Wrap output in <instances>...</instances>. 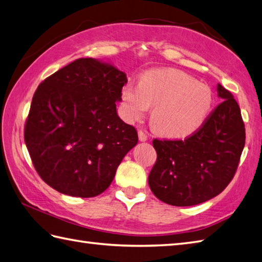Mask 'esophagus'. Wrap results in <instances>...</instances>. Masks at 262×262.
<instances>
[{
	"instance_id": "34e87169",
	"label": "esophagus",
	"mask_w": 262,
	"mask_h": 262,
	"mask_svg": "<svg viewBox=\"0 0 262 262\" xmlns=\"http://www.w3.org/2000/svg\"><path fill=\"white\" fill-rule=\"evenodd\" d=\"M138 136H139V140H140V141H147L148 140L147 133H145L142 130L138 131Z\"/></svg>"
}]
</instances>
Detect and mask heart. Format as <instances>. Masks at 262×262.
Here are the masks:
<instances>
[{"instance_id":"heart-1","label":"heart","mask_w":262,"mask_h":262,"mask_svg":"<svg viewBox=\"0 0 262 262\" xmlns=\"http://www.w3.org/2000/svg\"><path fill=\"white\" fill-rule=\"evenodd\" d=\"M122 114L127 122L146 115L150 106L155 129L170 138H185L206 123L213 94L204 83L175 69H151L139 83H126L121 93Z\"/></svg>"}]
</instances>
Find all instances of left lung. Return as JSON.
Instances as JSON below:
<instances>
[{
  "instance_id": "obj_1",
  "label": "left lung",
  "mask_w": 262,
  "mask_h": 262,
  "mask_svg": "<svg viewBox=\"0 0 262 262\" xmlns=\"http://www.w3.org/2000/svg\"><path fill=\"white\" fill-rule=\"evenodd\" d=\"M223 99L200 129L183 139H154L156 163L150 190L165 204L199 205L224 191L233 180L245 143L241 110L232 93L217 86Z\"/></svg>"
}]
</instances>
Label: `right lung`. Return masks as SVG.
<instances>
[{"label":"right lung","mask_w":262,"mask_h":262,"mask_svg":"<svg viewBox=\"0 0 262 262\" xmlns=\"http://www.w3.org/2000/svg\"><path fill=\"white\" fill-rule=\"evenodd\" d=\"M125 74L94 58H78L37 88L25 124L36 172L61 193L93 198L108 188L127 151L135 126L116 113Z\"/></svg>","instance_id":"add662e5"}]
</instances>
